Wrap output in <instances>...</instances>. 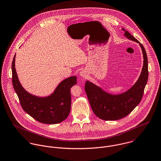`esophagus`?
<instances>
[{"instance_id":"34e87169","label":"esophagus","mask_w":161,"mask_h":161,"mask_svg":"<svg viewBox=\"0 0 161 161\" xmlns=\"http://www.w3.org/2000/svg\"><path fill=\"white\" fill-rule=\"evenodd\" d=\"M80 75L82 77H83V78H86L87 76V74L86 71H81V72L80 73Z\"/></svg>"}]
</instances>
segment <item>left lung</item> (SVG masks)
<instances>
[{
	"label": "left lung",
	"instance_id": "8db88e82",
	"mask_svg": "<svg viewBox=\"0 0 161 161\" xmlns=\"http://www.w3.org/2000/svg\"><path fill=\"white\" fill-rule=\"evenodd\" d=\"M124 35L140 44L143 54V66L139 79L134 86L120 95H111L89 81H86L85 90L95 114L104 120H119L129 114L140 103L148 79V63L146 51L136 39L122 28Z\"/></svg>",
	"mask_w": 161,
	"mask_h": 161
}]
</instances>
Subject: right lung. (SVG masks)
<instances>
[{"label": "right lung", "instance_id": "obj_1", "mask_svg": "<svg viewBox=\"0 0 161 161\" xmlns=\"http://www.w3.org/2000/svg\"><path fill=\"white\" fill-rule=\"evenodd\" d=\"M15 55L12 61V84L23 109L39 122L55 124L65 120L71 110V88L77 84L72 76L63 80L50 96L37 97L27 92L18 80L15 68Z\"/></svg>", "mask_w": 161, "mask_h": 161}]
</instances>
